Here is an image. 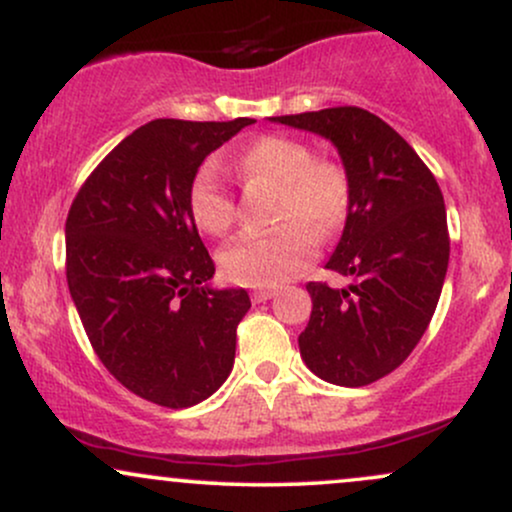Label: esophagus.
<instances>
[{
	"mask_svg": "<svg viewBox=\"0 0 512 512\" xmlns=\"http://www.w3.org/2000/svg\"><path fill=\"white\" fill-rule=\"evenodd\" d=\"M276 291L274 289H260V291H252V301L255 303H264L269 301V298H274Z\"/></svg>",
	"mask_w": 512,
	"mask_h": 512,
	"instance_id": "obj_1",
	"label": "esophagus"
}]
</instances>
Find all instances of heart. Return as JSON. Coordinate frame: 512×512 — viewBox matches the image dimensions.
I'll return each mask as SVG.
<instances>
[{
	"label": "heart",
	"instance_id": "1",
	"mask_svg": "<svg viewBox=\"0 0 512 512\" xmlns=\"http://www.w3.org/2000/svg\"><path fill=\"white\" fill-rule=\"evenodd\" d=\"M245 187L276 190L272 233H250L223 248V274L243 286H279L315 255V238L332 233L349 209V180L337 163L313 158L308 146L289 137H262L238 158ZM192 219L209 236H221L236 221V202L219 168L202 163L187 190Z\"/></svg>",
	"mask_w": 512,
	"mask_h": 512
}]
</instances>
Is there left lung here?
Here are the masks:
<instances>
[{"label":"left lung","instance_id":"left-lung-1","mask_svg":"<svg viewBox=\"0 0 512 512\" xmlns=\"http://www.w3.org/2000/svg\"><path fill=\"white\" fill-rule=\"evenodd\" d=\"M330 139L349 180V209L332 272L346 289L310 281L313 313L298 337L317 378L363 387L385 378L424 337L450 260L443 192L416 151L354 105L269 117Z\"/></svg>","mask_w":512,"mask_h":512}]
</instances>
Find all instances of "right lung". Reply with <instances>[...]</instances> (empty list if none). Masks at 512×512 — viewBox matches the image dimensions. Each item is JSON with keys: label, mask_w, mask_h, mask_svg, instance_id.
Wrapping results in <instances>:
<instances>
[{"label": "right lung", "mask_w": 512, "mask_h": 512, "mask_svg": "<svg viewBox=\"0 0 512 512\" xmlns=\"http://www.w3.org/2000/svg\"><path fill=\"white\" fill-rule=\"evenodd\" d=\"M252 122H146L69 209L67 284L88 342L115 380L161 407L199 404L231 375L250 296L209 284L214 262L187 190L204 158Z\"/></svg>", "instance_id": "obj_1"}]
</instances>
